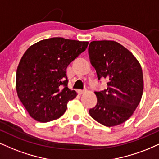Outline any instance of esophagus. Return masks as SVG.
Here are the masks:
<instances>
[{"instance_id": "obj_1", "label": "esophagus", "mask_w": 159, "mask_h": 159, "mask_svg": "<svg viewBox=\"0 0 159 159\" xmlns=\"http://www.w3.org/2000/svg\"><path fill=\"white\" fill-rule=\"evenodd\" d=\"M85 92H86L85 90H78V91H77V93H79L80 95L83 94V93H85Z\"/></svg>"}]
</instances>
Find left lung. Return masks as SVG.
Segmentation results:
<instances>
[{
    "mask_svg": "<svg viewBox=\"0 0 159 159\" xmlns=\"http://www.w3.org/2000/svg\"><path fill=\"white\" fill-rule=\"evenodd\" d=\"M89 52L98 79L107 81V89L94 92L97 104L89 110L90 115L106 127L122 124L142 99L144 80L139 62L127 48L113 40L92 41Z\"/></svg>",
    "mask_w": 159,
    "mask_h": 159,
    "instance_id": "left-lung-1",
    "label": "left lung"
}]
</instances>
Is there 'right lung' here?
Listing matches in <instances>:
<instances>
[{"mask_svg": "<svg viewBox=\"0 0 159 159\" xmlns=\"http://www.w3.org/2000/svg\"><path fill=\"white\" fill-rule=\"evenodd\" d=\"M89 42L62 38L33 44L20 59L16 72V91L29 116L40 122L62 116L76 92L68 87L66 68L87 48Z\"/></svg>", "mask_w": 159, "mask_h": 159, "instance_id": "obj_1", "label": "right lung"}]
</instances>
